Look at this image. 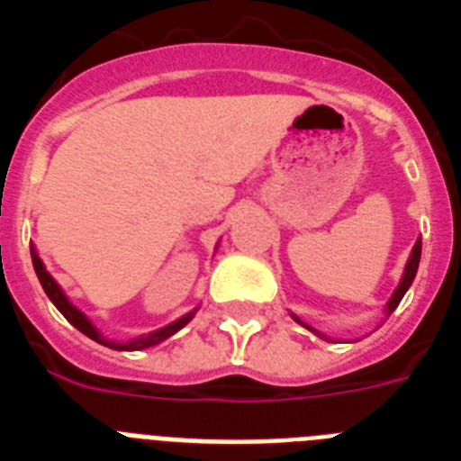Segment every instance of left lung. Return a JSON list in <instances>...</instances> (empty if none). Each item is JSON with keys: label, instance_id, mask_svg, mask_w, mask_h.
I'll return each instance as SVG.
<instances>
[{"label": "left lung", "instance_id": "8db88e82", "mask_svg": "<svg viewBox=\"0 0 461 461\" xmlns=\"http://www.w3.org/2000/svg\"><path fill=\"white\" fill-rule=\"evenodd\" d=\"M420 251H422V240L418 238V240H415V244H413V249H411L409 260H406L404 275H402V279H399L397 288H394L393 295H390V300H388V304H385V316H390V313H393L394 309H397V304L402 303V297L406 295V291H409L411 284H413L415 272H418V266H420ZM291 316H293V321H297V323H300V325H304V328H307V330H312V332H313V335H316V337H321V339H325V341H332V339H328V337H325V335H321L319 330H313L312 325L303 323V321L297 319L295 313H291Z\"/></svg>", "mask_w": 461, "mask_h": 461}]
</instances>
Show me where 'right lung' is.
<instances>
[{
	"instance_id": "add662e5",
	"label": "right lung",
	"mask_w": 461,
	"mask_h": 461,
	"mask_svg": "<svg viewBox=\"0 0 461 461\" xmlns=\"http://www.w3.org/2000/svg\"><path fill=\"white\" fill-rule=\"evenodd\" d=\"M217 247H214V251H217ZM30 251H32V263H34L36 276H39L41 286H43L46 295L50 297V303L59 309V313H62L64 319H67L73 328H78L83 335L89 337V339H94L96 344H101V346H108V348H113V351H142V348H149V346L161 344V341H166L168 337H173L175 332H180V330L185 328L191 319H194L195 312H198V307H194L191 312H186L185 316H180L177 321H173V323L164 325V328H158V330H152V332L136 337V339H129V341L108 339V337L101 335L99 328H96V325L89 321L87 313L80 312V309L76 307L71 300H68V295L62 291V286L57 284L55 276L46 270V266H43V260H41V256H39V251H36L34 244L30 247Z\"/></svg>"
}]
</instances>
